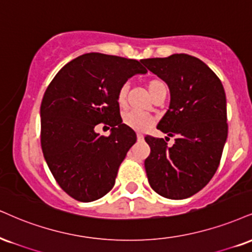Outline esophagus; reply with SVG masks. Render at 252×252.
<instances>
[{"instance_id": "1", "label": "esophagus", "mask_w": 252, "mask_h": 252, "mask_svg": "<svg viewBox=\"0 0 252 252\" xmlns=\"http://www.w3.org/2000/svg\"><path fill=\"white\" fill-rule=\"evenodd\" d=\"M137 139L138 141H142V139H143V135H142L141 132H137Z\"/></svg>"}]
</instances>
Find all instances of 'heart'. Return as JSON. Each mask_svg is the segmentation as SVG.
<instances>
[{
    "instance_id": "1",
    "label": "heart",
    "mask_w": 252,
    "mask_h": 252,
    "mask_svg": "<svg viewBox=\"0 0 252 252\" xmlns=\"http://www.w3.org/2000/svg\"><path fill=\"white\" fill-rule=\"evenodd\" d=\"M148 90L153 98H155L159 95L160 93L166 92V84L163 80H160L158 77H153L147 82ZM128 92H129V86L126 83H123L122 86L118 88L117 90V102L120 105H123L126 103V98H128ZM123 122L126 126H128L129 128L137 130V131H144V130L149 129L153 126L155 120L144 113H139V111H126L123 115Z\"/></svg>"
}]
</instances>
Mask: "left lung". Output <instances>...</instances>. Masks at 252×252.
<instances>
[{
	"label": "left lung",
	"instance_id": "1",
	"mask_svg": "<svg viewBox=\"0 0 252 252\" xmlns=\"http://www.w3.org/2000/svg\"><path fill=\"white\" fill-rule=\"evenodd\" d=\"M142 63L169 86L170 107L157 129L176 136L171 147L168 137H144L150 147L144 160L148 181L165 198H188L207 186L220 165L228 137L223 84L204 62L187 54Z\"/></svg>",
	"mask_w": 252,
	"mask_h": 252
}]
</instances>
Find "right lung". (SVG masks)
Here are the masks:
<instances>
[{"label": "right lung", "instance_id": "right-lung-1", "mask_svg": "<svg viewBox=\"0 0 252 252\" xmlns=\"http://www.w3.org/2000/svg\"><path fill=\"white\" fill-rule=\"evenodd\" d=\"M142 62V61H141ZM136 60L90 53L57 72L41 103V147L51 174L69 196L93 202L113 189L136 134L122 123L118 88L147 69ZM112 126L110 136L94 132Z\"/></svg>", "mask_w": 252, "mask_h": 252}]
</instances>
